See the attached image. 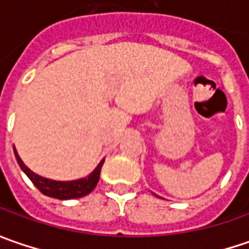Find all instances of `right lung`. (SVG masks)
Segmentation results:
<instances>
[{
	"label": "right lung",
	"instance_id": "obj_1",
	"mask_svg": "<svg viewBox=\"0 0 249 249\" xmlns=\"http://www.w3.org/2000/svg\"><path fill=\"white\" fill-rule=\"evenodd\" d=\"M14 152L15 158L18 160L20 169L26 173V176L33 181L34 186L37 187L44 196L56 198V199H73V198H82V196H86L87 194H90L91 191L95 188V186H97L98 180H100L101 167H102L104 160H105V159H102L89 176L77 178V180L61 181V180L47 178V177H43L40 176V175H37V173H34L33 170H30L29 167L24 165L23 160L20 159L15 147Z\"/></svg>",
	"mask_w": 249,
	"mask_h": 249
}]
</instances>
